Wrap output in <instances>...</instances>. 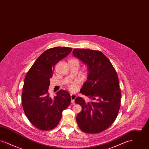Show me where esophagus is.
Masks as SVG:
<instances>
[{"instance_id": "1", "label": "esophagus", "mask_w": 149, "mask_h": 149, "mask_svg": "<svg viewBox=\"0 0 149 149\" xmlns=\"http://www.w3.org/2000/svg\"><path fill=\"white\" fill-rule=\"evenodd\" d=\"M70 97H71V103H74L75 99H76V98H77V95L72 94H71V95H70Z\"/></svg>"}]
</instances>
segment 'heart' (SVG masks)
I'll list each match as a JSON object with an SVG mask.
<instances>
[{
	"label": "heart",
	"mask_w": 149,
	"mask_h": 149,
	"mask_svg": "<svg viewBox=\"0 0 149 149\" xmlns=\"http://www.w3.org/2000/svg\"><path fill=\"white\" fill-rule=\"evenodd\" d=\"M78 86V82L77 81H74L70 83L68 85V88L71 92H75Z\"/></svg>",
	"instance_id": "1"
}]
</instances>
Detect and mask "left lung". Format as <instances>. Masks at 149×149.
<instances>
[{
    "label": "left lung",
    "instance_id": "8db88e82",
    "mask_svg": "<svg viewBox=\"0 0 149 149\" xmlns=\"http://www.w3.org/2000/svg\"><path fill=\"white\" fill-rule=\"evenodd\" d=\"M73 55L88 65V80L80 93L90 101L77 97L82 107L77 116L78 126L87 134H98L110 127L120 106V89L117 72L109 60L98 50L75 49Z\"/></svg>",
    "mask_w": 149,
    "mask_h": 149
}]
</instances>
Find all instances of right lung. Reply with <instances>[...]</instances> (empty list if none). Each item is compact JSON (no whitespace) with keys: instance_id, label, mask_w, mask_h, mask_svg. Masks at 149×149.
I'll use <instances>...</instances> for the list:
<instances>
[{"instance_id":"right-lung-1","label":"right lung","mask_w":149,"mask_h":149,"mask_svg":"<svg viewBox=\"0 0 149 149\" xmlns=\"http://www.w3.org/2000/svg\"><path fill=\"white\" fill-rule=\"evenodd\" d=\"M72 50L56 47L43 52L27 72L22 93V104L27 118L37 128L49 131L56 127L63 111L71 102L69 93L60 90L52 98L48 92L50 78L57 63Z\"/></svg>"}]
</instances>
